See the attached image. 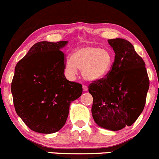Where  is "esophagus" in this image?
Here are the masks:
<instances>
[{
    "instance_id": "esophagus-1",
    "label": "esophagus",
    "mask_w": 159,
    "mask_h": 159,
    "mask_svg": "<svg viewBox=\"0 0 159 159\" xmlns=\"http://www.w3.org/2000/svg\"><path fill=\"white\" fill-rule=\"evenodd\" d=\"M83 89L84 92H87V91H88V87H87L86 85H83Z\"/></svg>"
}]
</instances>
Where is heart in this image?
Masks as SVG:
<instances>
[{
  "label": "heart",
  "mask_w": 159,
  "mask_h": 159,
  "mask_svg": "<svg viewBox=\"0 0 159 159\" xmlns=\"http://www.w3.org/2000/svg\"><path fill=\"white\" fill-rule=\"evenodd\" d=\"M113 64V56L107 49L85 45L76 48L71 58L66 60L65 70L69 77L74 78L78 68L85 80L94 82L103 79L111 70Z\"/></svg>",
  "instance_id": "1"
}]
</instances>
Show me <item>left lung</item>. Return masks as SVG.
Returning a JSON list of instances; mask_svg holds the SVG:
<instances>
[{
    "instance_id": "1",
    "label": "left lung",
    "mask_w": 159,
    "mask_h": 159,
    "mask_svg": "<svg viewBox=\"0 0 159 159\" xmlns=\"http://www.w3.org/2000/svg\"><path fill=\"white\" fill-rule=\"evenodd\" d=\"M115 52L109 74L91 83L93 97L92 113L96 124L105 129L119 131L131 126L143 110L149 80L145 62L129 41L108 40Z\"/></svg>"
}]
</instances>
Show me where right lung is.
<instances>
[{"label":"right lung","instance_id":"obj_1","mask_svg":"<svg viewBox=\"0 0 159 159\" xmlns=\"http://www.w3.org/2000/svg\"><path fill=\"white\" fill-rule=\"evenodd\" d=\"M67 41L35 43L15 67L11 92L17 115L30 129L52 134L65 125L70 103L83 92L65 76Z\"/></svg>","mask_w":159,"mask_h":159}]
</instances>
